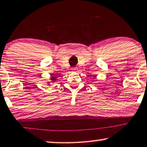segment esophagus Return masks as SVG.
Instances as JSON below:
<instances>
[{"label": "esophagus", "mask_w": 147, "mask_h": 147, "mask_svg": "<svg viewBox=\"0 0 147 147\" xmlns=\"http://www.w3.org/2000/svg\"><path fill=\"white\" fill-rule=\"evenodd\" d=\"M71 70H72V71H77V70H78V69H77V68H76V67H72V68H71Z\"/></svg>", "instance_id": "esophagus-1"}]
</instances>
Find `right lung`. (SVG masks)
<instances>
[{
    "label": "right lung",
    "mask_w": 147,
    "mask_h": 147,
    "mask_svg": "<svg viewBox=\"0 0 147 147\" xmlns=\"http://www.w3.org/2000/svg\"><path fill=\"white\" fill-rule=\"evenodd\" d=\"M51 80L52 81H55V80H56V78H55V76H52V77H51Z\"/></svg>",
    "instance_id": "add662e5"
}]
</instances>
